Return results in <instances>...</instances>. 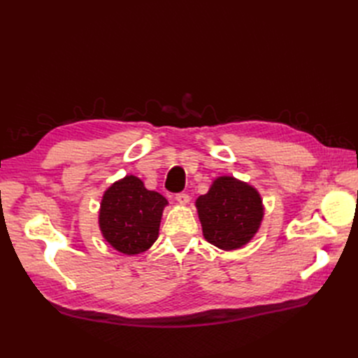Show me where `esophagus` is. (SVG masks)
I'll return each mask as SVG.
<instances>
[{
  "mask_svg": "<svg viewBox=\"0 0 358 358\" xmlns=\"http://www.w3.org/2000/svg\"><path fill=\"white\" fill-rule=\"evenodd\" d=\"M176 201L180 204H187L189 201V196L187 192H179L176 194Z\"/></svg>",
  "mask_w": 358,
  "mask_h": 358,
  "instance_id": "34e87169",
  "label": "esophagus"
}]
</instances>
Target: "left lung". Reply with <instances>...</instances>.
<instances>
[{
	"instance_id": "obj_1",
	"label": "left lung",
	"mask_w": 358,
	"mask_h": 358,
	"mask_svg": "<svg viewBox=\"0 0 358 358\" xmlns=\"http://www.w3.org/2000/svg\"><path fill=\"white\" fill-rule=\"evenodd\" d=\"M206 241L225 251L246 245L263 220L259 194L230 176L218 178L209 192L197 199Z\"/></svg>"
}]
</instances>
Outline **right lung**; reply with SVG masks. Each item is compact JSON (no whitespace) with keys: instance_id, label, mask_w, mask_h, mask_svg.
<instances>
[{"instance_id":"right-lung-1","label":"right lung","mask_w":358,"mask_h":358,"mask_svg":"<svg viewBox=\"0 0 358 358\" xmlns=\"http://www.w3.org/2000/svg\"><path fill=\"white\" fill-rule=\"evenodd\" d=\"M166 204L161 194L146 189L136 176L115 182L101 200L100 229L104 239L127 255L145 252L157 241Z\"/></svg>"}]
</instances>
